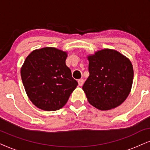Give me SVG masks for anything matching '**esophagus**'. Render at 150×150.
Returning <instances> with one entry per match:
<instances>
[{
    "mask_svg": "<svg viewBox=\"0 0 150 150\" xmlns=\"http://www.w3.org/2000/svg\"><path fill=\"white\" fill-rule=\"evenodd\" d=\"M83 84H84V80L83 79H80V80H78V85H79V86H82L83 85Z\"/></svg>",
    "mask_w": 150,
    "mask_h": 150,
    "instance_id": "esophagus-1",
    "label": "esophagus"
}]
</instances>
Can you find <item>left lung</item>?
Masks as SVG:
<instances>
[{"instance_id":"obj_1","label":"left lung","mask_w":150,"mask_h":150,"mask_svg":"<svg viewBox=\"0 0 150 150\" xmlns=\"http://www.w3.org/2000/svg\"><path fill=\"white\" fill-rule=\"evenodd\" d=\"M89 76L82 86L89 103L101 111L120 106L130 94L133 68L129 58L104 49L87 56Z\"/></svg>"}]
</instances>
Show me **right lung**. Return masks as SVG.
Listing matches in <instances>:
<instances>
[{
    "label": "right lung",
    "instance_id": "obj_1",
    "mask_svg": "<svg viewBox=\"0 0 150 150\" xmlns=\"http://www.w3.org/2000/svg\"><path fill=\"white\" fill-rule=\"evenodd\" d=\"M68 53L53 47L34 50L21 67L25 92L34 106L52 111L65 106L78 85L65 60Z\"/></svg>",
    "mask_w": 150,
    "mask_h": 150
}]
</instances>
